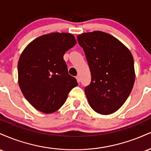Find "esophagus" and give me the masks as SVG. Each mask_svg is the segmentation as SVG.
I'll return each instance as SVG.
<instances>
[{
	"mask_svg": "<svg viewBox=\"0 0 151 151\" xmlns=\"http://www.w3.org/2000/svg\"><path fill=\"white\" fill-rule=\"evenodd\" d=\"M76 79H77V81L78 83H79V81H80V77H79V75H77V77H76Z\"/></svg>",
	"mask_w": 151,
	"mask_h": 151,
	"instance_id": "esophagus-1",
	"label": "esophagus"
}]
</instances>
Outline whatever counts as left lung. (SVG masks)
<instances>
[{
  "label": "left lung",
  "mask_w": 151,
  "mask_h": 151,
  "mask_svg": "<svg viewBox=\"0 0 151 151\" xmlns=\"http://www.w3.org/2000/svg\"><path fill=\"white\" fill-rule=\"evenodd\" d=\"M91 72L84 87L93 111L103 115L116 111L125 103L135 81L134 61L131 52L119 40L101 31L77 36Z\"/></svg>",
  "instance_id": "8db88e82"
}]
</instances>
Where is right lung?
<instances>
[{"label": "right lung", "instance_id": "right-lung-1", "mask_svg": "<svg viewBox=\"0 0 151 151\" xmlns=\"http://www.w3.org/2000/svg\"><path fill=\"white\" fill-rule=\"evenodd\" d=\"M70 33L53 32L36 38L23 50L18 65V84L34 108L45 114L58 110L78 85L63 56L76 45Z\"/></svg>", "mask_w": 151, "mask_h": 151}]
</instances>
